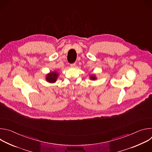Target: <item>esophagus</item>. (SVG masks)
Instances as JSON below:
<instances>
[{"label":"esophagus","mask_w":152,"mask_h":152,"mask_svg":"<svg viewBox=\"0 0 152 152\" xmlns=\"http://www.w3.org/2000/svg\"><path fill=\"white\" fill-rule=\"evenodd\" d=\"M75 66H76V63H75V62L72 63V64H70V66L72 67H74Z\"/></svg>","instance_id":"esophagus-1"}]
</instances>
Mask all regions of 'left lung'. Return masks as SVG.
Wrapping results in <instances>:
<instances>
[{
	"label": "left lung",
	"mask_w": 152,
	"mask_h": 152,
	"mask_svg": "<svg viewBox=\"0 0 152 152\" xmlns=\"http://www.w3.org/2000/svg\"><path fill=\"white\" fill-rule=\"evenodd\" d=\"M92 80H94V79H96V77H95V76H91V77H90Z\"/></svg>",
	"instance_id": "8db88e82"
}]
</instances>
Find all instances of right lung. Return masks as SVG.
I'll list each match as a JSON object with an SVG mask.
<instances>
[{
  "label": "right lung",
  "instance_id": "add662e5",
  "mask_svg": "<svg viewBox=\"0 0 152 152\" xmlns=\"http://www.w3.org/2000/svg\"><path fill=\"white\" fill-rule=\"evenodd\" d=\"M58 74L56 72H51L50 73L48 74L46 76V80L49 82H55L56 80V79L58 77Z\"/></svg>",
  "mask_w": 152,
  "mask_h": 152
}]
</instances>
